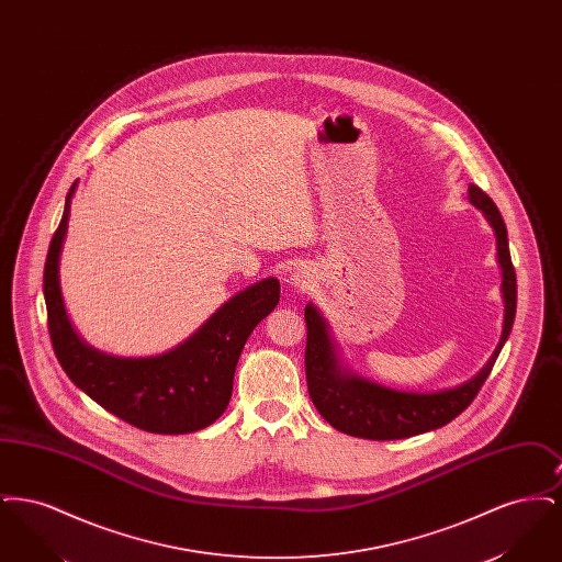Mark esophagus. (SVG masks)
I'll return each mask as SVG.
<instances>
[{
    "instance_id": "obj_1",
    "label": "esophagus",
    "mask_w": 562,
    "mask_h": 562,
    "mask_svg": "<svg viewBox=\"0 0 562 562\" xmlns=\"http://www.w3.org/2000/svg\"><path fill=\"white\" fill-rule=\"evenodd\" d=\"M291 280H293V284L296 289H307V286L312 284V276H310V271H305V269H294Z\"/></svg>"
}]
</instances>
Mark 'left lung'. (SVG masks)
Here are the masks:
<instances>
[{
  "label": "left lung",
  "instance_id": "1",
  "mask_svg": "<svg viewBox=\"0 0 562 562\" xmlns=\"http://www.w3.org/2000/svg\"><path fill=\"white\" fill-rule=\"evenodd\" d=\"M470 202L481 209L497 238V261L502 266V293L506 301L504 333L497 349L486 367L468 383L436 392V394H408L369 383L360 376L341 371L326 322L314 305L305 307L307 344H305V376L307 392L322 417L339 431L369 438V440H398L417 436L429 429L442 428L461 415L476 394L508 339L516 316V271L509 259L508 229L495 202L476 186L468 188Z\"/></svg>",
  "mask_w": 562,
  "mask_h": 562
}]
</instances>
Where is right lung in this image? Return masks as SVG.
I'll use <instances>...</instances> for the list:
<instances>
[{
    "label": "right lung",
    "instance_id": "right-lung-1",
    "mask_svg": "<svg viewBox=\"0 0 562 562\" xmlns=\"http://www.w3.org/2000/svg\"><path fill=\"white\" fill-rule=\"evenodd\" d=\"M65 213L54 232L44 296L56 360L69 379L109 413L151 434H189L206 428L227 408L241 348L252 328L280 301V282L268 278L229 299L211 321L179 348L156 358H111L88 348L67 321L58 286V255L67 232Z\"/></svg>",
    "mask_w": 562,
    "mask_h": 562
}]
</instances>
